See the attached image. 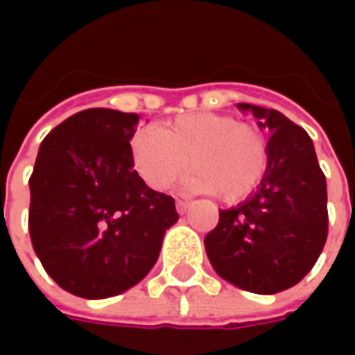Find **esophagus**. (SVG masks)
Here are the masks:
<instances>
[{
	"mask_svg": "<svg viewBox=\"0 0 355 355\" xmlns=\"http://www.w3.org/2000/svg\"><path fill=\"white\" fill-rule=\"evenodd\" d=\"M175 209H178V213H180V215H184V213H187V209H189V203L180 199V201H175Z\"/></svg>",
	"mask_w": 355,
	"mask_h": 355,
	"instance_id": "esophagus-1",
	"label": "esophagus"
}]
</instances>
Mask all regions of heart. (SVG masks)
Instances as JSON below:
<instances>
[{
  "instance_id": "obj_1",
  "label": "heart",
  "mask_w": 355,
  "mask_h": 355,
  "mask_svg": "<svg viewBox=\"0 0 355 355\" xmlns=\"http://www.w3.org/2000/svg\"><path fill=\"white\" fill-rule=\"evenodd\" d=\"M136 173L154 191L168 189L189 166L185 185L196 193H221L225 201L247 198L266 168L265 140L237 118L191 112L142 130L130 140Z\"/></svg>"
}]
</instances>
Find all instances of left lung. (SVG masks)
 I'll return each mask as SVG.
<instances>
[{"mask_svg":"<svg viewBox=\"0 0 355 355\" xmlns=\"http://www.w3.org/2000/svg\"><path fill=\"white\" fill-rule=\"evenodd\" d=\"M268 130L266 170L251 196L219 209L205 235L213 270L233 286L277 294L306 277L328 237V193L314 144L279 110L239 103Z\"/></svg>","mask_w":355,"mask_h":355,"instance_id":"1","label":"left lung"}]
</instances>
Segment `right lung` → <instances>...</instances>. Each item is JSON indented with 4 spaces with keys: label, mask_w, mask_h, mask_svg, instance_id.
<instances>
[{
    "label": "right lung",
    "mask_w": 355,
    "mask_h": 355,
    "mask_svg": "<svg viewBox=\"0 0 355 355\" xmlns=\"http://www.w3.org/2000/svg\"><path fill=\"white\" fill-rule=\"evenodd\" d=\"M138 122L134 112L89 108L39 146L29 180L31 243L49 277L80 298L136 286L180 219L173 199L134 170L130 140Z\"/></svg>",
    "instance_id": "1"
}]
</instances>
